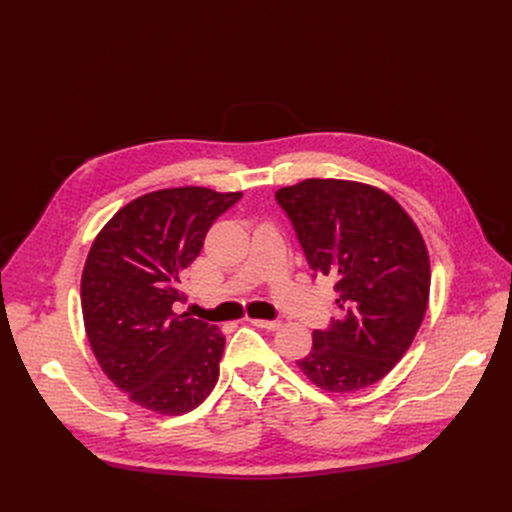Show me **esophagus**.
<instances>
[{
    "instance_id": "1",
    "label": "esophagus",
    "mask_w": 512,
    "mask_h": 512,
    "mask_svg": "<svg viewBox=\"0 0 512 512\" xmlns=\"http://www.w3.org/2000/svg\"><path fill=\"white\" fill-rule=\"evenodd\" d=\"M249 321L257 328H265V330H272V332L282 326L280 319H249Z\"/></svg>"
}]
</instances>
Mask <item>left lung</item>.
Segmentation results:
<instances>
[{"mask_svg": "<svg viewBox=\"0 0 512 512\" xmlns=\"http://www.w3.org/2000/svg\"><path fill=\"white\" fill-rule=\"evenodd\" d=\"M311 270L336 280L338 317L313 332L299 369L317 388L348 394L388 375L409 351L429 301L425 240L400 203L355 180L307 178L282 186Z\"/></svg>", "mask_w": 512, "mask_h": 512, "instance_id": "left-lung-1", "label": "left lung"}]
</instances>
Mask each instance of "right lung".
<instances>
[{"instance_id":"obj_1","label":"right lung","mask_w":512,"mask_h":512,"mask_svg":"<svg viewBox=\"0 0 512 512\" xmlns=\"http://www.w3.org/2000/svg\"><path fill=\"white\" fill-rule=\"evenodd\" d=\"M242 193L161 188L126 203L95 236L80 280L85 332L103 373L159 415L197 409L220 378L226 338L188 313L180 274Z\"/></svg>"}]
</instances>
